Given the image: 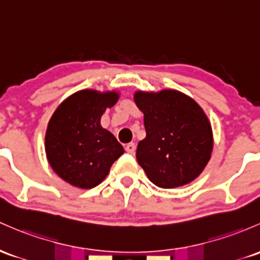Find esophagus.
Wrapping results in <instances>:
<instances>
[{
	"instance_id": "1",
	"label": "esophagus",
	"mask_w": 260,
	"mask_h": 260,
	"mask_svg": "<svg viewBox=\"0 0 260 260\" xmlns=\"http://www.w3.org/2000/svg\"><path fill=\"white\" fill-rule=\"evenodd\" d=\"M125 152L128 154H135L136 152V144L135 143H128L125 145Z\"/></svg>"
}]
</instances>
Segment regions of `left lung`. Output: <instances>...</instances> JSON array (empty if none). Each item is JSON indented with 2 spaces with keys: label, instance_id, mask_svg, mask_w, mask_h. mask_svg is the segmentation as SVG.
Listing matches in <instances>:
<instances>
[{
  "label": "left lung",
  "instance_id": "obj_1",
  "mask_svg": "<svg viewBox=\"0 0 260 260\" xmlns=\"http://www.w3.org/2000/svg\"><path fill=\"white\" fill-rule=\"evenodd\" d=\"M135 101L147 133L136 156L148 179L173 189L198 178L212 152V131L201 107L175 90L136 92Z\"/></svg>",
  "mask_w": 260,
  "mask_h": 260
}]
</instances>
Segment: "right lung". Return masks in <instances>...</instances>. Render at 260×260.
Instances as JSON below:
<instances>
[{
	"mask_svg": "<svg viewBox=\"0 0 260 260\" xmlns=\"http://www.w3.org/2000/svg\"><path fill=\"white\" fill-rule=\"evenodd\" d=\"M117 100L116 92L82 90L56 108L45 135V152L62 180L81 189H92L123 154L115 136L100 124L106 108Z\"/></svg>",
	"mask_w": 260,
	"mask_h": 260,
	"instance_id": "right-lung-1",
	"label": "right lung"
}]
</instances>
